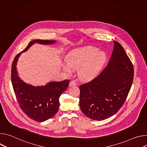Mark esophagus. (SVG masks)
<instances>
[{
    "mask_svg": "<svg viewBox=\"0 0 147 147\" xmlns=\"http://www.w3.org/2000/svg\"><path fill=\"white\" fill-rule=\"evenodd\" d=\"M76 85H77V83L75 81H70V82L69 84V86L70 87L74 86H76Z\"/></svg>",
    "mask_w": 147,
    "mask_h": 147,
    "instance_id": "esophagus-1",
    "label": "esophagus"
}]
</instances>
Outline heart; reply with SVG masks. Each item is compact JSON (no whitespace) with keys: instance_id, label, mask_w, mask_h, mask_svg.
I'll return each mask as SVG.
<instances>
[{"instance_id":"1","label":"heart","mask_w":147,"mask_h":147,"mask_svg":"<svg viewBox=\"0 0 147 147\" xmlns=\"http://www.w3.org/2000/svg\"><path fill=\"white\" fill-rule=\"evenodd\" d=\"M106 54L99 49L88 46L73 50L69 52L65 60L67 66L64 70L70 73L72 69H78V74L84 80H91L99 75L105 62Z\"/></svg>"}]
</instances>
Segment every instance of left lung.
<instances>
[{
    "label": "left lung",
    "mask_w": 147,
    "mask_h": 147,
    "mask_svg": "<svg viewBox=\"0 0 147 147\" xmlns=\"http://www.w3.org/2000/svg\"><path fill=\"white\" fill-rule=\"evenodd\" d=\"M107 66L96 78L80 86V107L88 117L107 119L122 107L130 90L134 68L123 47L114 40Z\"/></svg>",
    "instance_id": "1"
}]
</instances>
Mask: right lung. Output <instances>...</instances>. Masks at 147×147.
<instances>
[{
    "instance_id": "obj_1",
    "label": "right lung",
    "mask_w": 147,
    "mask_h": 147,
    "mask_svg": "<svg viewBox=\"0 0 147 147\" xmlns=\"http://www.w3.org/2000/svg\"><path fill=\"white\" fill-rule=\"evenodd\" d=\"M56 40L36 39L31 41L26 48L16 55L11 66V82L19 106L30 119L42 122L52 118L58 111L59 98L68 87L70 81L49 82L45 86H32L24 82L18 76L16 65L22 53L34 44L51 45Z\"/></svg>"
}]
</instances>
